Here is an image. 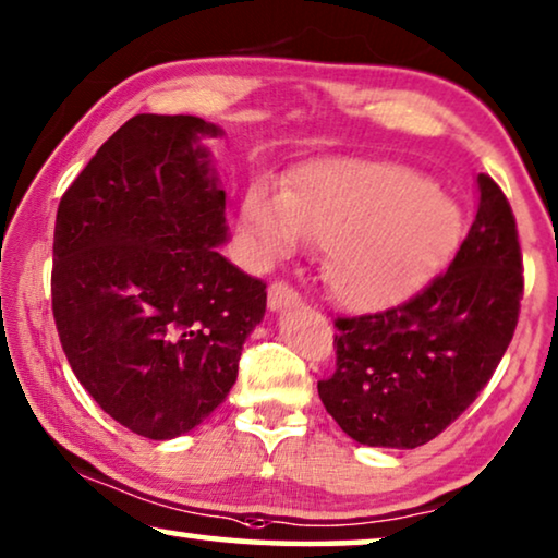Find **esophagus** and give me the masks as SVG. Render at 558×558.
Returning a JSON list of instances; mask_svg holds the SVG:
<instances>
[{
    "label": "esophagus",
    "mask_w": 558,
    "mask_h": 558,
    "mask_svg": "<svg viewBox=\"0 0 558 558\" xmlns=\"http://www.w3.org/2000/svg\"><path fill=\"white\" fill-rule=\"evenodd\" d=\"M302 302V294L296 292L287 281H274L269 287V306L271 310H281V306H292Z\"/></svg>",
    "instance_id": "esophagus-1"
}]
</instances>
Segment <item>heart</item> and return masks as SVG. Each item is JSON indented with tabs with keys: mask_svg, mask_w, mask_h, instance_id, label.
I'll return each mask as SVG.
<instances>
[{
	"mask_svg": "<svg viewBox=\"0 0 558 558\" xmlns=\"http://www.w3.org/2000/svg\"><path fill=\"white\" fill-rule=\"evenodd\" d=\"M241 229L262 262L322 244V279L354 312L408 299L446 262L460 211L423 173L385 160H325L306 166L289 193L254 185Z\"/></svg>",
	"mask_w": 558,
	"mask_h": 558,
	"instance_id": "b5f03b06",
	"label": "heart"
}]
</instances>
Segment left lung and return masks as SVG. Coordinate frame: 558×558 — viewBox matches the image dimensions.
I'll return each mask as SVG.
<instances>
[{"label":"left lung","mask_w":558,"mask_h":558,"mask_svg":"<svg viewBox=\"0 0 558 558\" xmlns=\"http://www.w3.org/2000/svg\"><path fill=\"white\" fill-rule=\"evenodd\" d=\"M481 206L446 271L385 312L337 317L327 413L362 446L417 448L465 413L519 325L523 256L500 185L478 175Z\"/></svg>","instance_id":"obj_1"}]
</instances>
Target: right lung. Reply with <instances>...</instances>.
<instances>
[{
    "label": "right lung",
    "instance_id": "1",
    "mask_svg": "<svg viewBox=\"0 0 558 558\" xmlns=\"http://www.w3.org/2000/svg\"><path fill=\"white\" fill-rule=\"evenodd\" d=\"M196 116L141 112L100 145L62 193L52 244V314L80 385L128 430H193L236 383L266 284L216 252V189Z\"/></svg>",
    "mask_w": 558,
    "mask_h": 558
}]
</instances>
